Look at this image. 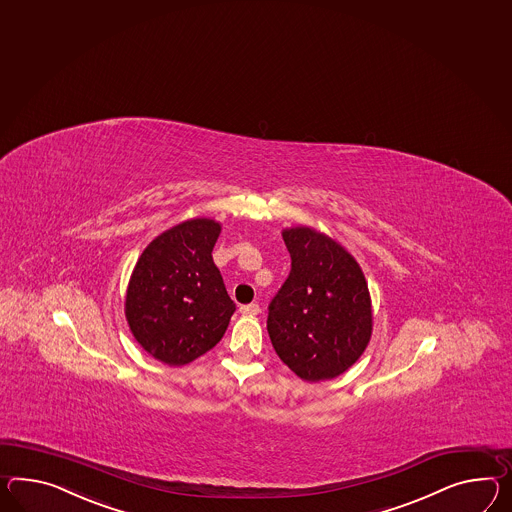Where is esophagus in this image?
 <instances>
[{
    "mask_svg": "<svg viewBox=\"0 0 512 512\" xmlns=\"http://www.w3.org/2000/svg\"><path fill=\"white\" fill-rule=\"evenodd\" d=\"M240 312H242L244 316H257V314L261 312V307H259L257 303H250V305H242Z\"/></svg>",
    "mask_w": 512,
    "mask_h": 512,
    "instance_id": "1",
    "label": "esophagus"
}]
</instances>
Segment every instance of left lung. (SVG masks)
I'll use <instances>...</instances> for the list:
<instances>
[{"instance_id": "8db88e82", "label": "left lung", "mask_w": 512, "mask_h": 512, "mask_svg": "<svg viewBox=\"0 0 512 512\" xmlns=\"http://www.w3.org/2000/svg\"><path fill=\"white\" fill-rule=\"evenodd\" d=\"M290 275L270 303L275 353L303 381L344 374L374 329L372 298L359 262L335 238L309 225L283 229Z\"/></svg>"}]
</instances>
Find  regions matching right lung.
I'll return each instance as SVG.
<instances>
[{
	"label": "right lung",
	"mask_w": 512,
	"mask_h": 512,
	"mask_svg": "<svg viewBox=\"0 0 512 512\" xmlns=\"http://www.w3.org/2000/svg\"><path fill=\"white\" fill-rule=\"evenodd\" d=\"M222 224L192 218L166 229L142 251L125 292V320L138 344L168 366L214 348L235 303L212 261Z\"/></svg>",
	"instance_id": "1"
}]
</instances>
